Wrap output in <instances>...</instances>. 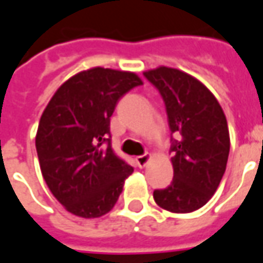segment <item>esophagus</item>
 Wrapping results in <instances>:
<instances>
[{"label": "esophagus", "mask_w": 263, "mask_h": 263, "mask_svg": "<svg viewBox=\"0 0 263 263\" xmlns=\"http://www.w3.org/2000/svg\"><path fill=\"white\" fill-rule=\"evenodd\" d=\"M148 160H150V154H141V156L136 157V163L139 167H144L148 163Z\"/></svg>", "instance_id": "esophagus-1"}]
</instances>
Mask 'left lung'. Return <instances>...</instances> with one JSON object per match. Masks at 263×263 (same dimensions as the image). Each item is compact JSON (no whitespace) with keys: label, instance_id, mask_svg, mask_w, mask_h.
Wrapping results in <instances>:
<instances>
[{"label":"left lung","instance_id":"left-lung-1","mask_svg":"<svg viewBox=\"0 0 263 263\" xmlns=\"http://www.w3.org/2000/svg\"><path fill=\"white\" fill-rule=\"evenodd\" d=\"M143 75L163 98L174 153L173 181L154 190L153 197L167 211L193 212L210 201L227 168L230 132L224 111L201 82L178 69L160 66Z\"/></svg>","mask_w":263,"mask_h":263}]
</instances>
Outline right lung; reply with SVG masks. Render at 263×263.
<instances>
[{"label": "right lung", "mask_w": 263, "mask_h": 263, "mask_svg": "<svg viewBox=\"0 0 263 263\" xmlns=\"http://www.w3.org/2000/svg\"><path fill=\"white\" fill-rule=\"evenodd\" d=\"M140 78L93 68L63 83L42 113L36 153L44 180L69 212L98 218L117 202L133 167L111 148L110 117Z\"/></svg>", "instance_id": "1"}]
</instances>
